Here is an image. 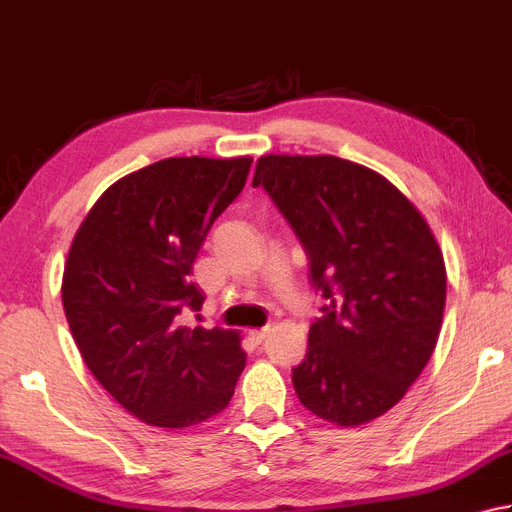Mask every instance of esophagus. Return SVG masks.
<instances>
[{"mask_svg": "<svg viewBox=\"0 0 512 512\" xmlns=\"http://www.w3.org/2000/svg\"><path fill=\"white\" fill-rule=\"evenodd\" d=\"M268 333H270V328H259V330H250V339H253L255 344H262L264 339L268 337Z\"/></svg>", "mask_w": 512, "mask_h": 512, "instance_id": "obj_1", "label": "esophagus"}]
</instances>
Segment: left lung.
I'll return each mask as SVG.
<instances>
[{
    "label": "left lung",
    "instance_id": "1",
    "mask_svg": "<svg viewBox=\"0 0 512 512\" xmlns=\"http://www.w3.org/2000/svg\"><path fill=\"white\" fill-rule=\"evenodd\" d=\"M264 186L326 299L293 368L299 402L337 426H362L406 395L437 346L446 266L433 230L375 170L333 155H264Z\"/></svg>",
    "mask_w": 512,
    "mask_h": 512
}]
</instances>
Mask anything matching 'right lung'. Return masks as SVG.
I'll list each match as a JSON object with an SVG mask.
<instances>
[{
	"instance_id": "right-lung-1",
	"label": "right lung",
	"mask_w": 512,
	"mask_h": 512,
	"mask_svg": "<svg viewBox=\"0 0 512 512\" xmlns=\"http://www.w3.org/2000/svg\"><path fill=\"white\" fill-rule=\"evenodd\" d=\"M253 157H168L110 186L68 250L62 302L86 366L128 413L159 428L206 422L246 366L237 330L179 326L204 295L188 275Z\"/></svg>"
}]
</instances>
